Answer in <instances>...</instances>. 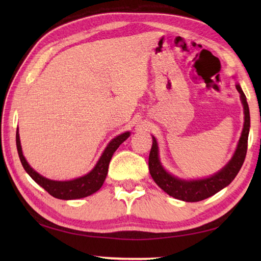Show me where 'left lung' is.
<instances>
[{
	"label": "left lung",
	"instance_id": "8db88e82",
	"mask_svg": "<svg viewBox=\"0 0 261 261\" xmlns=\"http://www.w3.org/2000/svg\"><path fill=\"white\" fill-rule=\"evenodd\" d=\"M236 87L238 92L240 93L243 110H245V124H243L242 134L233 157L218 174L208 177V178L197 180H181L171 176L163 168L162 164L159 162L158 145L156 139L152 137V147L150 153H149V171H150L154 182L168 195L185 202L203 201V199L214 195L215 193L228 186L239 173L247 154L250 113H249V107L245 93L241 90L240 85H236Z\"/></svg>",
	"mask_w": 261,
	"mask_h": 261
}]
</instances>
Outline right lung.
Masks as SVG:
<instances>
[{"instance_id":"right-lung-1","label":"right lung","mask_w":261,"mask_h":261,"mask_svg":"<svg viewBox=\"0 0 261 261\" xmlns=\"http://www.w3.org/2000/svg\"><path fill=\"white\" fill-rule=\"evenodd\" d=\"M130 136V132H124L120 136L111 141L109 146L105 149L103 154L99 158L96 166L94 167L87 175L80 177L73 180L67 181H57V180H50L45 177L39 175L36 170H33L29 164L27 163L25 158L22 153V149L20 145V138L19 132H16V149H18V153L21 160V164L23 166L24 170L30 175L31 178L35 180L38 185H40L43 190L47 191L51 196L59 198V199H76L86 197L88 195H92L93 193L97 192L99 188L102 187L103 182L107 178L108 169L110 160L112 158L114 151L119 148L122 142L127 139Z\"/></svg>"}]
</instances>
